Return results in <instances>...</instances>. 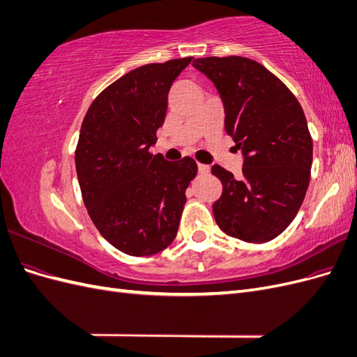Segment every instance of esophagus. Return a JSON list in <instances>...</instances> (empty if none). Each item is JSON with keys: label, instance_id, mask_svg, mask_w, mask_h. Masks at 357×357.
<instances>
[{"label": "esophagus", "instance_id": "esophagus-1", "mask_svg": "<svg viewBox=\"0 0 357 357\" xmlns=\"http://www.w3.org/2000/svg\"><path fill=\"white\" fill-rule=\"evenodd\" d=\"M198 172H199V174H208L210 167L204 165V164H198Z\"/></svg>", "mask_w": 357, "mask_h": 357}]
</instances>
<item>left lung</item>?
Listing matches in <instances>:
<instances>
[{
	"mask_svg": "<svg viewBox=\"0 0 357 357\" xmlns=\"http://www.w3.org/2000/svg\"><path fill=\"white\" fill-rule=\"evenodd\" d=\"M214 83L225 129L243 155V176L211 168L222 185L213 204L219 228L247 243H266L295 219L310 185L312 139L302 107L261 63L243 58H199L192 63Z\"/></svg>",
	"mask_w": 357,
	"mask_h": 357,
	"instance_id": "8db88e82",
	"label": "left lung"
}]
</instances>
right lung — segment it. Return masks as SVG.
I'll return each mask as SVG.
<instances>
[{"instance_id": "add662e5", "label": "right lung", "mask_w": 357, "mask_h": 357, "mask_svg": "<svg viewBox=\"0 0 357 357\" xmlns=\"http://www.w3.org/2000/svg\"><path fill=\"white\" fill-rule=\"evenodd\" d=\"M192 58L149 63L104 89L86 113L75 169L96 229L117 250L152 256L174 241L198 167L149 150L164 125L168 92Z\"/></svg>"}]
</instances>
